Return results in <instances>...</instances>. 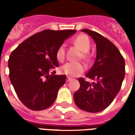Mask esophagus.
I'll list each match as a JSON object with an SVG mask.
<instances>
[{"label": "esophagus", "instance_id": "obj_1", "mask_svg": "<svg viewBox=\"0 0 135 135\" xmlns=\"http://www.w3.org/2000/svg\"><path fill=\"white\" fill-rule=\"evenodd\" d=\"M66 81H67V82H69L70 81H71V78H70V77H68V78H67V80H66Z\"/></svg>", "mask_w": 135, "mask_h": 135}]
</instances>
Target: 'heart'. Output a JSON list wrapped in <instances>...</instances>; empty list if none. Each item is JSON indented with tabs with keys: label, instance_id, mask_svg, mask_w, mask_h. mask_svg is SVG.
Listing matches in <instances>:
<instances>
[{
	"label": "heart",
	"instance_id": "obj_1",
	"mask_svg": "<svg viewBox=\"0 0 135 135\" xmlns=\"http://www.w3.org/2000/svg\"><path fill=\"white\" fill-rule=\"evenodd\" d=\"M74 43L83 53H87L90 49V41L86 35H78L74 40ZM65 45H61L60 47L57 49L56 57L59 61H62L65 58ZM84 70L85 65L84 64L80 62H67L61 68V72L70 77L78 76Z\"/></svg>",
	"mask_w": 135,
	"mask_h": 135
}]
</instances>
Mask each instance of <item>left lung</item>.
Wrapping results in <instances>:
<instances>
[{
  "label": "left lung",
  "instance_id": "1",
  "mask_svg": "<svg viewBox=\"0 0 135 135\" xmlns=\"http://www.w3.org/2000/svg\"><path fill=\"white\" fill-rule=\"evenodd\" d=\"M81 31L91 37L96 44L95 62L86 77L94 80L89 83L80 78V88L73 99L83 110L98 113L113 101L120 91L125 76V61L115 45L98 32L88 29Z\"/></svg>",
  "mask_w": 135,
  "mask_h": 135
}]
</instances>
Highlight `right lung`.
Returning <instances> with one entry per match:
<instances>
[{
	"label": "right lung",
	"instance_id": "add662e5",
	"mask_svg": "<svg viewBox=\"0 0 135 135\" xmlns=\"http://www.w3.org/2000/svg\"><path fill=\"white\" fill-rule=\"evenodd\" d=\"M76 32L74 30H46L30 36L11 52L9 78L19 99L32 110L49 108L56 100L66 75H54L59 66L58 48Z\"/></svg>",
	"mask_w": 135,
	"mask_h": 135
}]
</instances>
